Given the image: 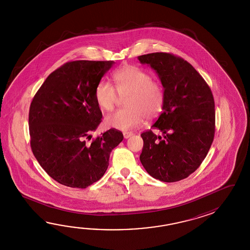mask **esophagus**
<instances>
[{"mask_svg": "<svg viewBox=\"0 0 250 250\" xmlns=\"http://www.w3.org/2000/svg\"><path fill=\"white\" fill-rule=\"evenodd\" d=\"M131 136H133L132 132H124L123 133V137L125 139H127V138H130Z\"/></svg>", "mask_w": 250, "mask_h": 250, "instance_id": "esophagus-1", "label": "esophagus"}]
</instances>
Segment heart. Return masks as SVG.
<instances>
[{
	"label": "heart",
	"mask_w": 250,
	"mask_h": 250,
	"mask_svg": "<svg viewBox=\"0 0 250 250\" xmlns=\"http://www.w3.org/2000/svg\"><path fill=\"white\" fill-rule=\"evenodd\" d=\"M112 79L115 88L102 80L95 90L96 104L104 111H111L120 97L125 98L127 108L108 114L104 123L107 127L127 131L141 125L145 118L153 119L159 115L165 104V91L160 84L142 69L125 65L117 69Z\"/></svg>",
	"instance_id": "obj_1"
}]
</instances>
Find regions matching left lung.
Returning a JSON list of instances; mask_svg holds the SVG:
<instances>
[{"instance_id": "left-lung-1", "label": "left lung", "mask_w": 250, "mask_h": 250, "mask_svg": "<svg viewBox=\"0 0 250 250\" xmlns=\"http://www.w3.org/2000/svg\"><path fill=\"white\" fill-rule=\"evenodd\" d=\"M158 75L165 91L163 112L141 134L140 162L149 175L175 182L194 172L206 158L213 140L215 111L212 91L191 64L171 53L138 56Z\"/></svg>"}]
</instances>
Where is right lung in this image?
<instances>
[{
  "label": "right lung",
  "instance_id": "1",
  "mask_svg": "<svg viewBox=\"0 0 250 250\" xmlns=\"http://www.w3.org/2000/svg\"><path fill=\"white\" fill-rule=\"evenodd\" d=\"M112 61H75L49 75L33 98L29 134L33 154L42 169L64 186L85 188L105 173L123 133L111 128L92 142L102 122L95 90Z\"/></svg>",
  "mask_w": 250,
  "mask_h": 250
}]
</instances>
